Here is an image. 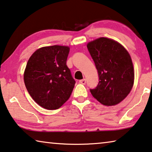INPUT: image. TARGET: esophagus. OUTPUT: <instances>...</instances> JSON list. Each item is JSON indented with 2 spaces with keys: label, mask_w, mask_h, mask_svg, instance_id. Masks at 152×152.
<instances>
[{
  "label": "esophagus",
  "mask_w": 152,
  "mask_h": 152,
  "mask_svg": "<svg viewBox=\"0 0 152 152\" xmlns=\"http://www.w3.org/2000/svg\"><path fill=\"white\" fill-rule=\"evenodd\" d=\"M79 82L81 83V84H85L86 82V79H83V80H81L79 81Z\"/></svg>",
  "instance_id": "1"
}]
</instances>
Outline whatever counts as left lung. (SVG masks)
Masks as SVG:
<instances>
[{"mask_svg": "<svg viewBox=\"0 0 152 152\" xmlns=\"http://www.w3.org/2000/svg\"><path fill=\"white\" fill-rule=\"evenodd\" d=\"M87 48L99 79L95 88L90 90L92 95L104 105L118 104L128 95L134 81L129 53L121 44L107 38L90 42Z\"/></svg>", "mask_w": 152, "mask_h": 152, "instance_id": "1", "label": "left lung"}]
</instances>
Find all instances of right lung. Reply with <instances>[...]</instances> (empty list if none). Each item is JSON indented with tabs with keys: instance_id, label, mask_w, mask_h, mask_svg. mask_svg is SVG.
Here are the masks:
<instances>
[{
	"instance_id": "1",
	"label": "right lung",
	"mask_w": 152,
	"mask_h": 152,
	"mask_svg": "<svg viewBox=\"0 0 152 152\" xmlns=\"http://www.w3.org/2000/svg\"><path fill=\"white\" fill-rule=\"evenodd\" d=\"M69 50L66 46L42 47L28 59L24 72L25 86L44 108H60L72 93L75 81L66 66Z\"/></svg>"
}]
</instances>
